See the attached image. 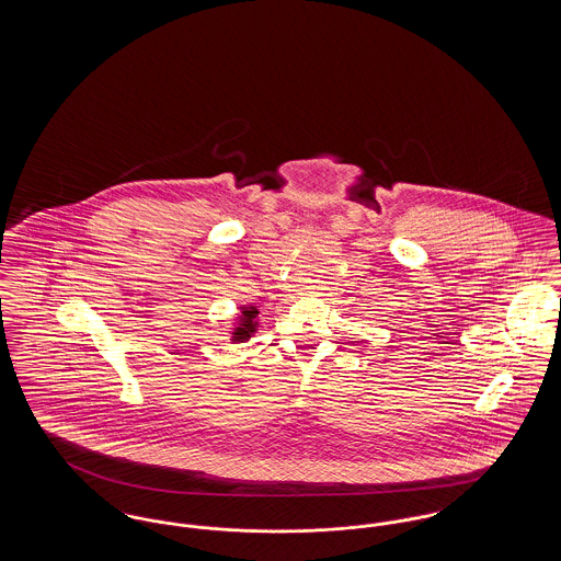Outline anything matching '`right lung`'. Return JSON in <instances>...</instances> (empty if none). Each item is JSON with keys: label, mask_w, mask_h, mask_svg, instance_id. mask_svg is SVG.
Instances as JSON below:
<instances>
[{"label": "right lung", "mask_w": 561, "mask_h": 561, "mask_svg": "<svg viewBox=\"0 0 561 561\" xmlns=\"http://www.w3.org/2000/svg\"><path fill=\"white\" fill-rule=\"evenodd\" d=\"M256 316H259L256 307H241L240 323L238 328H233V334H231L233 343H243L256 332V325H259Z\"/></svg>", "instance_id": "obj_1"}]
</instances>
